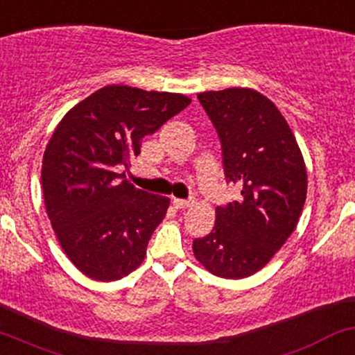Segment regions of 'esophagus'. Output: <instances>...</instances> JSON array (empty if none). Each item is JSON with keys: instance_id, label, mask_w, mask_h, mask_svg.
<instances>
[{"instance_id": "esophagus-1", "label": "esophagus", "mask_w": 355, "mask_h": 355, "mask_svg": "<svg viewBox=\"0 0 355 355\" xmlns=\"http://www.w3.org/2000/svg\"><path fill=\"white\" fill-rule=\"evenodd\" d=\"M171 202H173L175 209H189V207H192V204H193L192 200H184V198H173Z\"/></svg>"}]
</instances>
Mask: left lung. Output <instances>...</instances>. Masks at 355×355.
<instances>
[{
  "label": "left lung",
  "mask_w": 355,
  "mask_h": 355,
  "mask_svg": "<svg viewBox=\"0 0 355 355\" xmlns=\"http://www.w3.org/2000/svg\"><path fill=\"white\" fill-rule=\"evenodd\" d=\"M222 145L225 180L239 200L216 209L210 234L193 239L205 270L241 279L266 266L297 227L306 198V168L278 107L254 89L200 92Z\"/></svg>",
  "instance_id": "obj_1"
}]
</instances>
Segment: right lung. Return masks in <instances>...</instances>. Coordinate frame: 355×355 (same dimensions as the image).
Returning <instances> with one entry per match:
<instances>
[{"instance_id":"add662e5","label":"right lung","mask_w":355,"mask_h":355,"mask_svg":"<svg viewBox=\"0 0 355 355\" xmlns=\"http://www.w3.org/2000/svg\"><path fill=\"white\" fill-rule=\"evenodd\" d=\"M190 104L184 94L112 84L62 118L45 148L42 189L50 224L73 266L114 282L143 263L170 198L130 184L123 168L143 138Z\"/></svg>"}]
</instances>
